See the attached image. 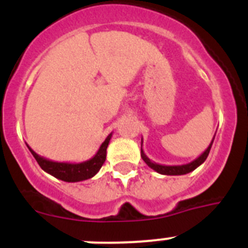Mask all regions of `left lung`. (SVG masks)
Instances as JSON below:
<instances>
[{"label":"left lung","mask_w":248,"mask_h":248,"mask_svg":"<svg viewBox=\"0 0 248 248\" xmlns=\"http://www.w3.org/2000/svg\"><path fill=\"white\" fill-rule=\"evenodd\" d=\"M214 139H215V135H214V138H212L210 145L207 146V149L203 151L202 154H201L199 157H196L195 160H192L191 163L185 164V165H161V164L154 163V161L149 159V157L145 155V153H144V150H143V139H141V157H143V160L145 161L146 165H148L149 168H151L153 170H155V171L159 172V174H161V175H185V174H189V172L194 171L196 168H199L201 164H203V161L206 160V157L209 156V153H210V150H211V146H212V143H214Z\"/></svg>","instance_id":"left-lung-1"}]
</instances>
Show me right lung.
Instances as JSON below:
<instances>
[{
	"label": "right lung",
	"mask_w": 248,
	"mask_h": 248,
	"mask_svg": "<svg viewBox=\"0 0 248 248\" xmlns=\"http://www.w3.org/2000/svg\"><path fill=\"white\" fill-rule=\"evenodd\" d=\"M111 139V133L107 137L98 149L97 154L91 157L89 160H85L82 163H58V161H53L47 157H43L38 155L34 150L27 145L34 159L37 160L38 165L48 172L52 176L57 177L59 180L67 181V183H78V181L88 180L91 177L97 174L100 170L102 165L104 164L105 157H107V148L109 145V141Z\"/></svg>",
	"instance_id": "add662e5"
}]
</instances>
